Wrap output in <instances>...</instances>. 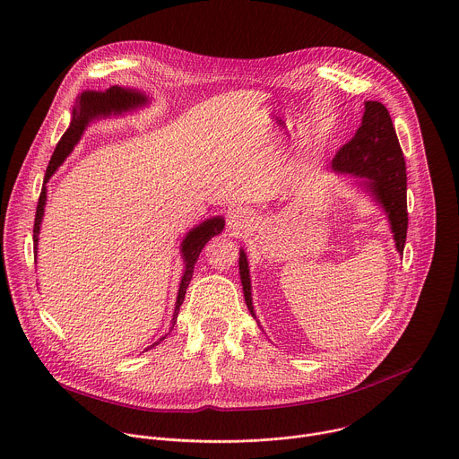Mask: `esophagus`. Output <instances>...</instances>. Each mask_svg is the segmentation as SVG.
<instances>
[{
    "label": "esophagus",
    "mask_w": 459,
    "mask_h": 459,
    "mask_svg": "<svg viewBox=\"0 0 459 459\" xmlns=\"http://www.w3.org/2000/svg\"><path fill=\"white\" fill-rule=\"evenodd\" d=\"M252 223V218H250V212L247 209H232L227 216V227H229V232L230 236H243L248 227Z\"/></svg>",
    "instance_id": "1"
}]
</instances>
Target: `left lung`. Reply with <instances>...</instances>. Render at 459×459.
Here are the masks:
<instances>
[{
	"label": "left lung",
	"instance_id": "1",
	"mask_svg": "<svg viewBox=\"0 0 459 459\" xmlns=\"http://www.w3.org/2000/svg\"><path fill=\"white\" fill-rule=\"evenodd\" d=\"M333 169L368 179V188L388 214L396 248L403 252L407 239V167L396 128L390 114L379 101H367L363 121L354 138L345 143L333 160ZM239 274L248 310L254 316L250 299V276L245 252H239Z\"/></svg>",
	"mask_w": 459,
	"mask_h": 459
}]
</instances>
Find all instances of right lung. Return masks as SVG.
Instances as JSON below:
<instances>
[{
	"instance_id": "obj_1",
	"label": "right lung",
	"mask_w": 459,
	"mask_h": 459,
	"mask_svg": "<svg viewBox=\"0 0 459 459\" xmlns=\"http://www.w3.org/2000/svg\"><path fill=\"white\" fill-rule=\"evenodd\" d=\"M145 101V96L142 92H136V91H128V89H121V87H110L108 91L105 92H83L76 108L73 110V121H71V126L67 133L63 134V138L57 142L56 145V151L48 161V167H47V174H45V181H48V178L56 172V169L63 163V160L69 156V152L74 149V145L78 143L82 133L85 125L100 116V114H110V112H121V110H126L130 107H136L140 103ZM45 200H47V186L43 185L41 192H39V200H38V207H36V218H34V243L38 245V234H39V223H41V218H43V207H45ZM225 227V221L221 218H212V220H207L204 221L200 227L192 229L183 245H181V252H183V257H185V274H183V280L179 283V292H178V301H176V310H174V317H172V326L176 323V317H178V312H179V307L185 299V292H186V287L190 283V278L194 274V265L195 261H198V255L200 252L204 250L205 243L220 234ZM36 248V247H34ZM165 340V336L161 338Z\"/></svg>"
}]
</instances>
